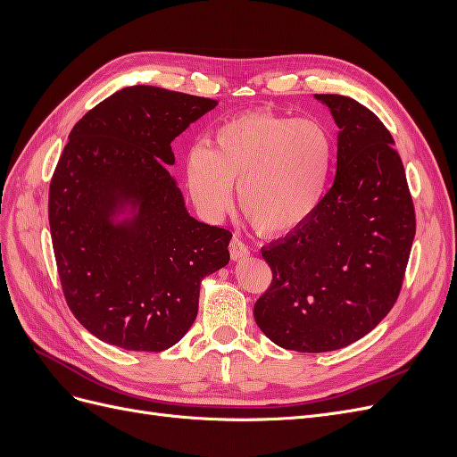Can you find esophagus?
Returning a JSON list of instances; mask_svg holds the SVG:
<instances>
[{"label":"esophagus","instance_id":"obj_1","mask_svg":"<svg viewBox=\"0 0 457 457\" xmlns=\"http://www.w3.org/2000/svg\"><path fill=\"white\" fill-rule=\"evenodd\" d=\"M228 250H230L232 259H242V257H247V253H250V247H247L245 242L240 237H237V234L232 237Z\"/></svg>","mask_w":457,"mask_h":457}]
</instances>
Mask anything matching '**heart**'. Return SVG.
Instances as JSON below:
<instances>
[{"label": "heart", "mask_w": 457, "mask_h": 457, "mask_svg": "<svg viewBox=\"0 0 457 457\" xmlns=\"http://www.w3.org/2000/svg\"><path fill=\"white\" fill-rule=\"evenodd\" d=\"M334 156L329 131L311 118L253 110L220 126L210 148L187 156V183L207 215H220L238 185V205L265 234L299 228L320 205Z\"/></svg>", "instance_id": "obj_1"}]
</instances>
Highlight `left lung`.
<instances>
[{
  "label": "left lung",
  "mask_w": 457,
  "mask_h": 457,
  "mask_svg": "<svg viewBox=\"0 0 457 457\" xmlns=\"http://www.w3.org/2000/svg\"><path fill=\"white\" fill-rule=\"evenodd\" d=\"M334 116L337 171L316 212L261 247L272 270L253 316L287 351L326 353L364 337L403 289L416 210L383 121L343 95H316Z\"/></svg>",
  "instance_id": "obj_1"
}]
</instances>
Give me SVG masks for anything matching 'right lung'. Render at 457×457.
Listing matches in <instances>:
<instances>
[{
	"label": "right lung",
	"mask_w": 457,
	"mask_h": 457,
	"mask_svg": "<svg viewBox=\"0 0 457 457\" xmlns=\"http://www.w3.org/2000/svg\"><path fill=\"white\" fill-rule=\"evenodd\" d=\"M217 101L123 87L71 131L49 185V227L68 309L95 337L160 353L198 314L200 282L225 267L232 232L190 217L168 165L171 141ZM126 199L129 226L109 225Z\"/></svg>",
	"instance_id": "right-lung-1"
}]
</instances>
